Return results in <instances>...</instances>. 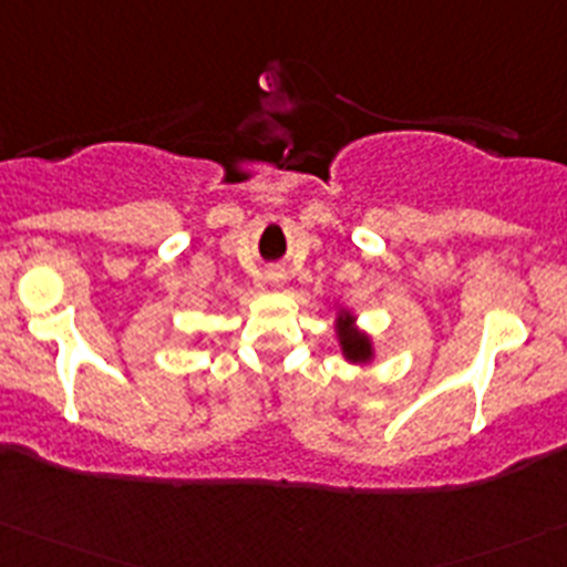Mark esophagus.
I'll list each match as a JSON object with an SVG mask.
<instances>
[{"label": "esophagus", "instance_id": "esophagus-1", "mask_svg": "<svg viewBox=\"0 0 567 567\" xmlns=\"http://www.w3.org/2000/svg\"><path fill=\"white\" fill-rule=\"evenodd\" d=\"M269 278H272L275 284H280V280H284V272H280V269H275V272H269Z\"/></svg>", "mask_w": 567, "mask_h": 567}]
</instances>
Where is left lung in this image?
I'll return each mask as SVG.
<instances>
[{"mask_svg":"<svg viewBox=\"0 0 567 567\" xmlns=\"http://www.w3.org/2000/svg\"><path fill=\"white\" fill-rule=\"evenodd\" d=\"M339 339H342V350L350 361H368L370 359V342L368 337H361L359 331L350 328V317H339Z\"/></svg>","mask_w":567,"mask_h":567,"instance_id":"left-lung-1","label":"left lung"}]
</instances>
